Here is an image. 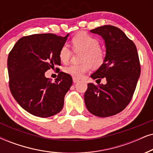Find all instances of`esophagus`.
<instances>
[{"label": "esophagus", "mask_w": 153, "mask_h": 153, "mask_svg": "<svg viewBox=\"0 0 153 153\" xmlns=\"http://www.w3.org/2000/svg\"><path fill=\"white\" fill-rule=\"evenodd\" d=\"M73 82H74V83H77V82H79V80H78V79L75 78H73Z\"/></svg>", "instance_id": "obj_1"}]
</instances>
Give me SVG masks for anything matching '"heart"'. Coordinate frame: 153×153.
Wrapping results in <instances>:
<instances>
[{
    "label": "heart",
    "mask_w": 153,
    "mask_h": 153,
    "mask_svg": "<svg viewBox=\"0 0 153 153\" xmlns=\"http://www.w3.org/2000/svg\"><path fill=\"white\" fill-rule=\"evenodd\" d=\"M71 43L75 51H82L79 64H71L64 68V72L73 78H80L90 71L91 65L98 68L102 65L105 59V51L100 46L97 39L85 32H80L72 38ZM73 51L68 44L61 46L59 51V59L61 62L67 63L72 56Z\"/></svg>",
    "instance_id": "heart-1"
}]
</instances>
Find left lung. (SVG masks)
Here are the masks:
<instances>
[{
    "label": "left lung",
    "instance_id": "obj_1",
    "mask_svg": "<svg viewBox=\"0 0 153 153\" xmlns=\"http://www.w3.org/2000/svg\"><path fill=\"white\" fill-rule=\"evenodd\" d=\"M90 32L102 36L106 46L104 63L91 78H104L107 83H88L85 103L92 114L111 117L122 111L132 99L140 74L138 54L133 42L117 27L104 25Z\"/></svg>",
    "mask_w": 153,
    "mask_h": 153
}]
</instances>
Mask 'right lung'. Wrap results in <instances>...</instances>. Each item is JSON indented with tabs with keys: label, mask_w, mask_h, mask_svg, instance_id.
I'll list each match as a JSON object with an SVG mask.
<instances>
[{
	"label": "right lung",
	"mask_w": 153,
	"mask_h": 153,
	"mask_svg": "<svg viewBox=\"0 0 153 153\" xmlns=\"http://www.w3.org/2000/svg\"><path fill=\"white\" fill-rule=\"evenodd\" d=\"M68 36V34L63 37L50 33L23 36L9 53L10 90L17 103L31 114L49 117L63 109L72 78L61 71L52 82L44 73L61 65L59 51Z\"/></svg>",
	"instance_id": "1"
}]
</instances>
